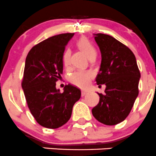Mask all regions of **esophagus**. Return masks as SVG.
<instances>
[{"label": "esophagus", "mask_w": 156, "mask_h": 156, "mask_svg": "<svg viewBox=\"0 0 156 156\" xmlns=\"http://www.w3.org/2000/svg\"><path fill=\"white\" fill-rule=\"evenodd\" d=\"M87 94V91H84V90L81 91V96H82V97H84V96H85Z\"/></svg>", "instance_id": "1"}]
</instances>
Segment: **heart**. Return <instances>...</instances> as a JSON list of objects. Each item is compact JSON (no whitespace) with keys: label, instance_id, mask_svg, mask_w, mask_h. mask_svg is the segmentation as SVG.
<instances>
[{"label":"heart","instance_id":"obj_1","mask_svg":"<svg viewBox=\"0 0 156 156\" xmlns=\"http://www.w3.org/2000/svg\"><path fill=\"white\" fill-rule=\"evenodd\" d=\"M78 46L81 51L85 53L86 56H90L93 53H96L95 48H94L90 42L87 40V38L80 39L78 41ZM70 55L71 51L69 49H66L62 54V62L64 66H68L70 63ZM94 72L90 70H79L74 72L69 78V81L75 85L81 88H86L90 84V81L92 78H94Z\"/></svg>","mask_w":156,"mask_h":156}]
</instances>
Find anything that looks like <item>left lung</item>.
Masks as SVG:
<instances>
[{
	"label": "left lung",
	"mask_w": 156,
	"mask_h": 156,
	"mask_svg": "<svg viewBox=\"0 0 156 156\" xmlns=\"http://www.w3.org/2000/svg\"><path fill=\"white\" fill-rule=\"evenodd\" d=\"M101 53L97 84L106 85L105 94H98L99 103L92 114L97 121L106 125L123 122L130 113L137 97L140 73L133 52L108 34H94Z\"/></svg>",
	"instance_id": "left-lung-1"
}]
</instances>
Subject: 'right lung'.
<instances>
[{
    "label": "right lung",
    "mask_w": 156,
    "mask_h": 156,
    "mask_svg": "<svg viewBox=\"0 0 156 156\" xmlns=\"http://www.w3.org/2000/svg\"><path fill=\"white\" fill-rule=\"evenodd\" d=\"M74 33L53 36L33 47L26 59L22 88L30 112L47 128L62 126L72 115L81 90L68 84L60 93L56 82L63 70L62 54Z\"/></svg>",
    "instance_id": "1"
}]
</instances>
